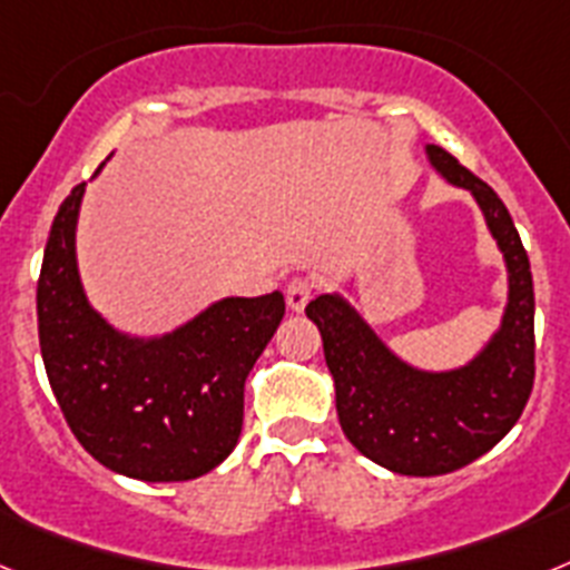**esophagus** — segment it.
Wrapping results in <instances>:
<instances>
[{
    "label": "esophagus",
    "mask_w": 570,
    "mask_h": 570,
    "mask_svg": "<svg viewBox=\"0 0 570 570\" xmlns=\"http://www.w3.org/2000/svg\"><path fill=\"white\" fill-rule=\"evenodd\" d=\"M311 296H314V282L308 279V276H294V279L288 282V288H285V299H288V308L291 311H305V305L311 302Z\"/></svg>",
    "instance_id": "obj_1"
}]
</instances>
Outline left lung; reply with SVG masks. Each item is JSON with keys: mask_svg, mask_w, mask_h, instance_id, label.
I'll return each instance as SVG.
<instances>
[{"mask_svg": "<svg viewBox=\"0 0 570 570\" xmlns=\"http://www.w3.org/2000/svg\"><path fill=\"white\" fill-rule=\"evenodd\" d=\"M428 163L476 199L508 271L500 328L480 354L451 371L407 365L340 294L308 302L334 376L336 414L351 445L405 476H440L480 460L517 425L533 387V279L502 199L440 145Z\"/></svg>", "mask_w": 570, "mask_h": 570, "instance_id": "1", "label": "left lung"}]
</instances>
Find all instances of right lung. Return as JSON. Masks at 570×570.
I'll use <instances>...</instances> for the list:
<instances>
[{
	"mask_svg": "<svg viewBox=\"0 0 570 570\" xmlns=\"http://www.w3.org/2000/svg\"><path fill=\"white\" fill-rule=\"evenodd\" d=\"M82 196L85 183L59 205L37 285L50 391L105 468L142 482L196 480L239 440L245 380L279 328L285 296H225L170 334H122L90 308L79 279Z\"/></svg>",
	"mask_w": 570,
	"mask_h": 570,
	"instance_id": "add662e5",
	"label": "right lung"
}]
</instances>
